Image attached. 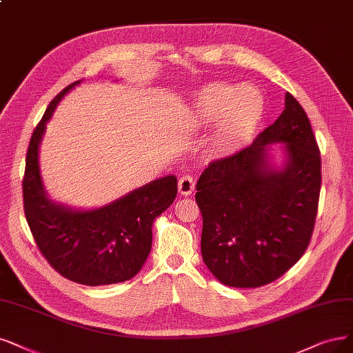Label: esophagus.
<instances>
[{"label":"esophagus","mask_w":353,"mask_h":353,"mask_svg":"<svg viewBox=\"0 0 353 353\" xmlns=\"http://www.w3.org/2000/svg\"><path fill=\"white\" fill-rule=\"evenodd\" d=\"M194 190V180L192 176L185 174L183 177L179 179V192L180 194H183V196H189Z\"/></svg>","instance_id":"34e87169"}]
</instances>
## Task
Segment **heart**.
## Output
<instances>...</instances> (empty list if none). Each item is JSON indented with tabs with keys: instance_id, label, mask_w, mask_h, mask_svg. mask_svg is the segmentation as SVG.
<instances>
[{
	"instance_id": "heart-1",
	"label": "heart",
	"mask_w": 353,
	"mask_h": 353,
	"mask_svg": "<svg viewBox=\"0 0 353 353\" xmlns=\"http://www.w3.org/2000/svg\"><path fill=\"white\" fill-rule=\"evenodd\" d=\"M262 113L263 99L259 91L223 83L205 87L190 106L194 125L205 126L216 121L212 141L218 147L232 145L250 134Z\"/></svg>"
}]
</instances>
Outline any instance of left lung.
I'll use <instances>...</instances> for the list:
<instances>
[{"label": "left lung", "instance_id": "left-lung-1", "mask_svg": "<svg viewBox=\"0 0 353 353\" xmlns=\"http://www.w3.org/2000/svg\"><path fill=\"white\" fill-rule=\"evenodd\" d=\"M282 143L281 166L270 163ZM321 186V157L307 113L285 94L275 123L232 155L212 161L196 185L206 268L224 285L257 288L290 270L310 244Z\"/></svg>", "mask_w": 353, "mask_h": 353}]
</instances>
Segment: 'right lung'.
Segmentation results:
<instances>
[{"label":"right lung","mask_w":353,"mask_h":353,"mask_svg":"<svg viewBox=\"0 0 353 353\" xmlns=\"http://www.w3.org/2000/svg\"><path fill=\"white\" fill-rule=\"evenodd\" d=\"M75 81L50 101L26 155L24 215L39 250L63 278L88 285L132 279L151 252L154 219L173 203L176 176L150 181L96 210H77L48 198L39 167L46 123Z\"/></svg>","instance_id":"1"}]
</instances>
